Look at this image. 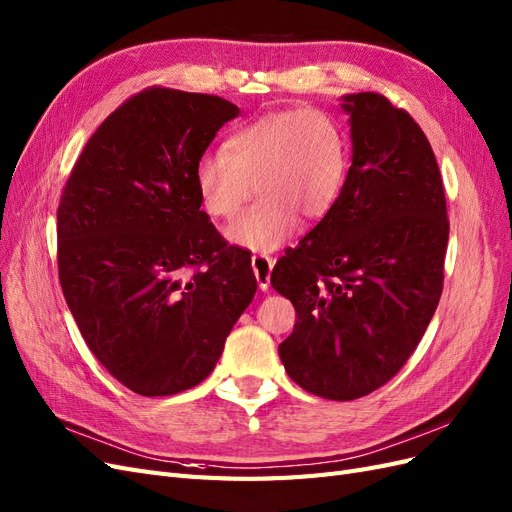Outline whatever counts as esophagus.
<instances>
[{
	"label": "esophagus",
	"instance_id": "obj_1",
	"mask_svg": "<svg viewBox=\"0 0 512 512\" xmlns=\"http://www.w3.org/2000/svg\"><path fill=\"white\" fill-rule=\"evenodd\" d=\"M273 258L267 256V254H258V256H252V269L256 273V280H258V286L260 290H269L271 286V269H273Z\"/></svg>",
	"mask_w": 512,
	"mask_h": 512
}]
</instances>
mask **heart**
<instances>
[{"instance_id":"heart-1","label":"heart","mask_w":512,"mask_h":512,"mask_svg":"<svg viewBox=\"0 0 512 512\" xmlns=\"http://www.w3.org/2000/svg\"><path fill=\"white\" fill-rule=\"evenodd\" d=\"M348 138L339 121L318 108L277 111L230 134L224 153L196 166L205 209L232 220L258 190L262 196L226 237L245 250L275 252L299 230L301 215L322 220L342 196Z\"/></svg>"}]
</instances>
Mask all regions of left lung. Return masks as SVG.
<instances>
[{"label":"left lung","mask_w":512,"mask_h":512,"mask_svg":"<svg viewBox=\"0 0 512 512\" xmlns=\"http://www.w3.org/2000/svg\"><path fill=\"white\" fill-rule=\"evenodd\" d=\"M352 166L333 211L277 260L271 286L297 322L280 344L307 393L350 401L404 367L436 312L448 243L433 149L404 108L344 96Z\"/></svg>","instance_id":"1"}]
</instances>
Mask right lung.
Listing matches in <instances>:
<instances>
[{"label":"right lung","mask_w":512,"mask_h":512,"mask_svg":"<svg viewBox=\"0 0 512 512\" xmlns=\"http://www.w3.org/2000/svg\"><path fill=\"white\" fill-rule=\"evenodd\" d=\"M239 108L149 87L89 138L57 209V267L89 350L130 391L203 382L252 303L250 252L200 211L196 166Z\"/></svg>","instance_id":"right-lung-1"}]
</instances>
